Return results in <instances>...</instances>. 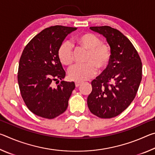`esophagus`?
<instances>
[{
    "label": "esophagus",
    "mask_w": 155,
    "mask_h": 155,
    "mask_svg": "<svg viewBox=\"0 0 155 155\" xmlns=\"http://www.w3.org/2000/svg\"><path fill=\"white\" fill-rule=\"evenodd\" d=\"M81 83H81V82H79V81H78V82H76V83H75V86H76V87H78V86L81 85Z\"/></svg>",
    "instance_id": "1"
}]
</instances>
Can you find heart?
Segmentation results:
<instances>
[{"label":"heart","mask_w":155,"mask_h":155,"mask_svg":"<svg viewBox=\"0 0 155 155\" xmlns=\"http://www.w3.org/2000/svg\"><path fill=\"white\" fill-rule=\"evenodd\" d=\"M76 41L80 48L87 51L84 64L73 65L68 70L71 80L83 81L88 80L96 72V68L103 70L108 66L111 57V51L108 44L101 42V39L94 34L86 33L78 35ZM60 62L64 65H70L73 62L72 47L68 41L59 46L57 51Z\"/></svg>","instance_id":"1"}]
</instances>
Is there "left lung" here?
<instances>
[{
	"mask_svg": "<svg viewBox=\"0 0 155 155\" xmlns=\"http://www.w3.org/2000/svg\"><path fill=\"white\" fill-rule=\"evenodd\" d=\"M90 28L106 38L111 57L103 72L91 81L88 108L101 118H111L134 100L142 78V64L135 47L120 31L108 26Z\"/></svg>",
	"mask_w": 155,
	"mask_h": 155,
	"instance_id": "left-lung-1",
	"label": "left lung"
}]
</instances>
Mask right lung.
<instances>
[{
    "mask_svg": "<svg viewBox=\"0 0 155 155\" xmlns=\"http://www.w3.org/2000/svg\"><path fill=\"white\" fill-rule=\"evenodd\" d=\"M76 29L59 25L46 28L34 37L22 52L18 85L26 105L38 116L52 119L67 109L75 84L62 81L65 72L57 51L65 37ZM59 80L61 83L52 88V81Z\"/></svg>",
    "mask_w": 155,
    "mask_h": 155,
    "instance_id": "1",
    "label": "right lung"
}]
</instances>
